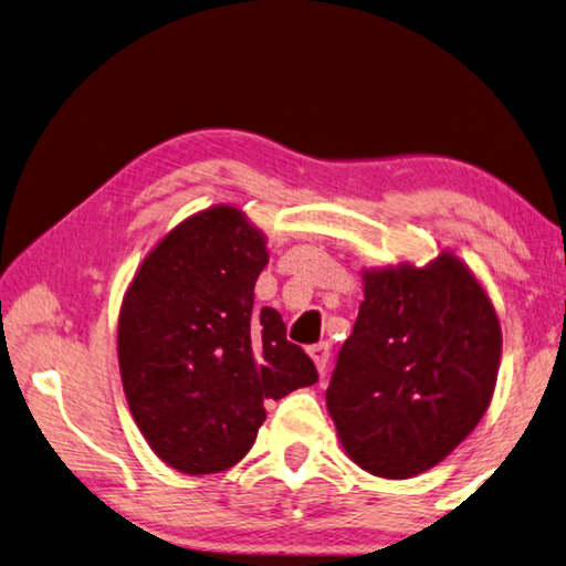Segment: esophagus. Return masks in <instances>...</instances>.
Returning <instances> with one entry per match:
<instances>
[{
    "label": "esophagus",
    "instance_id": "1",
    "mask_svg": "<svg viewBox=\"0 0 566 566\" xmlns=\"http://www.w3.org/2000/svg\"><path fill=\"white\" fill-rule=\"evenodd\" d=\"M310 356H312V361L316 364L318 374H326L328 358H332V348H328V344H314V346H310Z\"/></svg>",
    "mask_w": 566,
    "mask_h": 566
}]
</instances>
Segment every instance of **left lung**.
<instances>
[{
  "mask_svg": "<svg viewBox=\"0 0 566 566\" xmlns=\"http://www.w3.org/2000/svg\"><path fill=\"white\" fill-rule=\"evenodd\" d=\"M364 296L326 406L354 462L406 480L438 465L485 416L500 366V322L453 254L426 270L364 272Z\"/></svg>",
  "mask_w": 566,
  "mask_h": 566,
  "instance_id": "1",
  "label": "left lung"
}]
</instances>
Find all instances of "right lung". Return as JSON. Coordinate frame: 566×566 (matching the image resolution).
Wrapping results in <instances>:
<instances>
[{
	"mask_svg": "<svg viewBox=\"0 0 566 566\" xmlns=\"http://www.w3.org/2000/svg\"><path fill=\"white\" fill-rule=\"evenodd\" d=\"M266 248L240 210L178 224L133 280L118 322L130 413L170 468L210 475L250 453L264 400L318 381L280 312L254 310Z\"/></svg>",
	"mask_w": 566,
	"mask_h": 566,
	"instance_id": "1",
	"label": "right lung"
}]
</instances>
